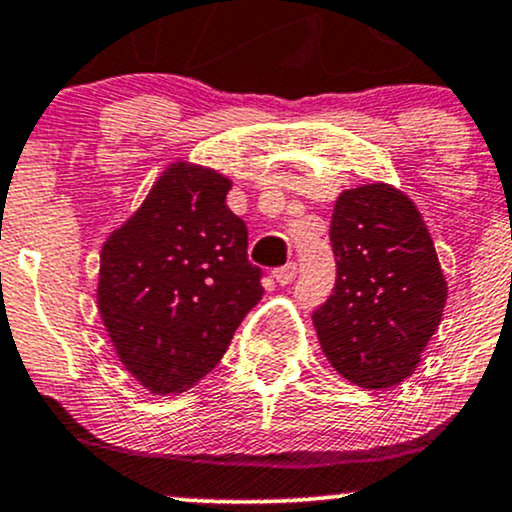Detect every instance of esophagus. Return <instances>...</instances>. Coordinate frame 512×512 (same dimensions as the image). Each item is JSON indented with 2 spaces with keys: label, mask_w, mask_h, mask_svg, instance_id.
<instances>
[{
  "label": "esophagus",
  "mask_w": 512,
  "mask_h": 512,
  "mask_svg": "<svg viewBox=\"0 0 512 512\" xmlns=\"http://www.w3.org/2000/svg\"><path fill=\"white\" fill-rule=\"evenodd\" d=\"M294 275H297V263H294V261L285 263V266L273 270V278L278 280L280 285H290V282L294 280Z\"/></svg>",
  "instance_id": "esophagus-1"
}]
</instances>
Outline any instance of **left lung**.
I'll return each instance as SVG.
<instances>
[{
    "mask_svg": "<svg viewBox=\"0 0 512 512\" xmlns=\"http://www.w3.org/2000/svg\"><path fill=\"white\" fill-rule=\"evenodd\" d=\"M330 244L338 278L311 316L323 354L354 386H400L448 299L422 213L390 184L347 189L335 201Z\"/></svg>",
    "mask_w": 512,
    "mask_h": 512,
    "instance_id": "8db88e82",
    "label": "left lung"
}]
</instances>
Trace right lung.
Returning a JSON list of instances; mask_svg holds the SVG:
<instances>
[{"label": "right lung", "mask_w": 512, "mask_h": 512, "mask_svg": "<svg viewBox=\"0 0 512 512\" xmlns=\"http://www.w3.org/2000/svg\"><path fill=\"white\" fill-rule=\"evenodd\" d=\"M230 189L210 167L172 162L102 244V323L124 369L155 395L201 381L263 297L249 232L225 203Z\"/></svg>", "instance_id": "1"}]
</instances>
